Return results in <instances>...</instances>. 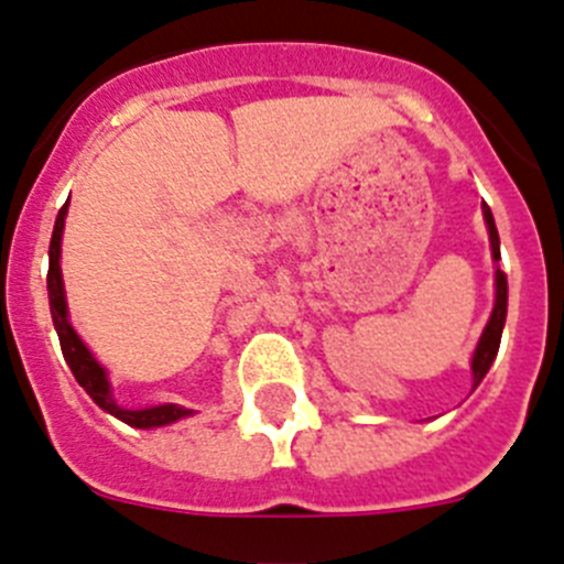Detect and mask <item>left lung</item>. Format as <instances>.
I'll list each match as a JSON object with an SVG mask.
<instances>
[{
	"label": "left lung",
	"mask_w": 564,
	"mask_h": 564,
	"mask_svg": "<svg viewBox=\"0 0 564 564\" xmlns=\"http://www.w3.org/2000/svg\"><path fill=\"white\" fill-rule=\"evenodd\" d=\"M484 219L489 227V241H491V256L495 261H500V238H497L495 219H491L489 205H484ZM495 308H491V317L486 323V332L480 337L478 348H475V357H471V373H475V384H480V379L486 377L489 365L495 362L497 348H500V337H503V323H506V301H509V286H506V272L497 270L495 275Z\"/></svg>",
	"instance_id": "1"
}]
</instances>
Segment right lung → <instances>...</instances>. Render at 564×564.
Here are the masks:
<instances>
[{
  "label": "right lung",
  "mask_w": 564,
  "mask_h": 564,
  "mask_svg": "<svg viewBox=\"0 0 564 564\" xmlns=\"http://www.w3.org/2000/svg\"><path fill=\"white\" fill-rule=\"evenodd\" d=\"M64 216H67V205L58 210V219H55L53 238H50V270H47V292H50V312H53L55 332L61 339V351L67 359L73 377L78 379L80 388L93 395L95 404L104 408L106 413L118 415L120 421L131 424V427H162V424H174V421L191 415V410L176 408V404H160V408H145V410H123L109 393V379H106L104 368L95 362V357L89 354L80 337L75 334V328L69 326L67 319V301H64V281H61V232H64Z\"/></svg>",
  "instance_id": "1"
}]
</instances>
